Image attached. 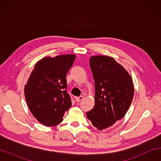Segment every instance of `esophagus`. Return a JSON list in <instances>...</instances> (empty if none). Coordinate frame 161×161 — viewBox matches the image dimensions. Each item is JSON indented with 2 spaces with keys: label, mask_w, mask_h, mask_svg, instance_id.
<instances>
[{
  "label": "esophagus",
  "mask_w": 161,
  "mask_h": 161,
  "mask_svg": "<svg viewBox=\"0 0 161 161\" xmlns=\"http://www.w3.org/2000/svg\"><path fill=\"white\" fill-rule=\"evenodd\" d=\"M84 99V97L83 96H80V97H75V99L77 101V102H80V101H81Z\"/></svg>",
  "instance_id": "esophagus-1"
}]
</instances>
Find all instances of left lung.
<instances>
[{
	"label": "left lung",
	"instance_id": "8db88e82",
	"mask_svg": "<svg viewBox=\"0 0 161 161\" xmlns=\"http://www.w3.org/2000/svg\"><path fill=\"white\" fill-rule=\"evenodd\" d=\"M89 64L95 83V104L86 116L97 129H105L125 116L134 93L127 71L108 56H92Z\"/></svg>",
	"mask_w": 161,
	"mask_h": 161
}]
</instances>
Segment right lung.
<instances>
[{
    "label": "right lung",
    "instance_id": "obj_1",
    "mask_svg": "<svg viewBox=\"0 0 161 161\" xmlns=\"http://www.w3.org/2000/svg\"><path fill=\"white\" fill-rule=\"evenodd\" d=\"M75 58V54H64L42 59L35 65L25 84L24 92L29 109L45 126L60 124L72 106L66 75Z\"/></svg>",
    "mask_w": 161,
    "mask_h": 161
}]
</instances>
